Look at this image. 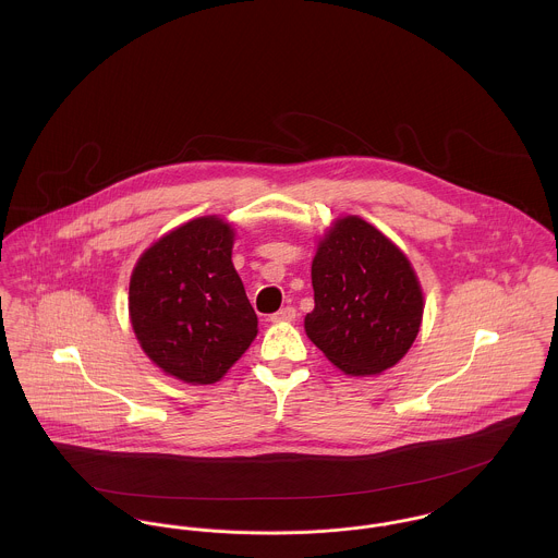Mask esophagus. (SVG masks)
<instances>
[{
  "instance_id": "obj_1",
  "label": "esophagus",
  "mask_w": 558,
  "mask_h": 558,
  "mask_svg": "<svg viewBox=\"0 0 558 558\" xmlns=\"http://www.w3.org/2000/svg\"><path fill=\"white\" fill-rule=\"evenodd\" d=\"M294 318H296V310L294 307H283L277 314L270 316V322H292Z\"/></svg>"
}]
</instances>
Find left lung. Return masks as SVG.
<instances>
[{"instance_id": "obj_1", "label": "left lung", "mask_w": 558, "mask_h": 558, "mask_svg": "<svg viewBox=\"0 0 558 558\" xmlns=\"http://www.w3.org/2000/svg\"><path fill=\"white\" fill-rule=\"evenodd\" d=\"M316 307L310 339L341 372L372 376L393 367L412 345L423 294L408 257L359 217L339 219L312 264Z\"/></svg>"}]
</instances>
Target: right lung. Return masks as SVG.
<instances>
[{
    "instance_id": "right-lung-1",
    "label": "right lung",
    "mask_w": 558,
    "mask_h": 558,
    "mask_svg": "<svg viewBox=\"0 0 558 558\" xmlns=\"http://www.w3.org/2000/svg\"><path fill=\"white\" fill-rule=\"evenodd\" d=\"M232 244L230 226L202 217L155 242L133 270V330L144 352L178 380H221L257 335Z\"/></svg>"
}]
</instances>
